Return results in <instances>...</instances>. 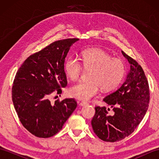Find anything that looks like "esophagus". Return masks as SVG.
I'll list each match as a JSON object with an SVG mask.
<instances>
[{"mask_svg": "<svg viewBox=\"0 0 159 159\" xmlns=\"http://www.w3.org/2000/svg\"><path fill=\"white\" fill-rule=\"evenodd\" d=\"M87 104H88V103L85 102V101H81V102H80V106H85V105H87Z\"/></svg>", "mask_w": 159, "mask_h": 159, "instance_id": "1", "label": "esophagus"}]
</instances>
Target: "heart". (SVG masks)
Listing matches in <instances>:
<instances>
[{"label": "heart", "mask_w": 159, "mask_h": 159, "mask_svg": "<svg viewBox=\"0 0 159 159\" xmlns=\"http://www.w3.org/2000/svg\"><path fill=\"white\" fill-rule=\"evenodd\" d=\"M81 62L77 57L70 56L64 65L67 75L71 80H77L83 70H91L88 81L74 84L69 89V94L75 98L87 100L96 96L100 88L111 92L117 87L126 73V66L121 59L112 58L103 50L93 48L83 53Z\"/></svg>", "instance_id": "b5f03b06"}]
</instances>
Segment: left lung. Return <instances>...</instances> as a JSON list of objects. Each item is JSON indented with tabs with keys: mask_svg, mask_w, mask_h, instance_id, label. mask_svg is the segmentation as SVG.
<instances>
[{
	"mask_svg": "<svg viewBox=\"0 0 159 159\" xmlns=\"http://www.w3.org/2000/svg\"><path fill=\"white\" fill-rule=\"evenodd\" d=\"M121 52L130 63V72L122 85L103 99L112 111L96 106L92 120L94 133L107 142L120 141L133 133L146 115L150 102L149 85L142 67Z\"/></svg>",
	"mask_w": 159,
	"mask_h": 159,
	"instance_id": "left-lung-1",
	"label": "left lung"
}]
</instances>
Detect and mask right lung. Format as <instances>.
<instances>
[{
  "label": "right lung",
  "mask_w": 159,
  "mask_h": 159,
  "mask_svg": "<svg viewBox=\"0 0 159 159\" xmlns=\"http://www.w3.org/2000/svg\"><path fill=\"white\" fill-rule=\"evenodd\" d=\"M79 39L50 43L29 56L20 67L12 86V101L20 122L33 135L48 138L58 133L75 110L74 98L50 102L67 85L64 62L70 47Z\"/></svg>",
  "instance_id": "right-lung-1"
}]
</instances>
